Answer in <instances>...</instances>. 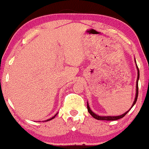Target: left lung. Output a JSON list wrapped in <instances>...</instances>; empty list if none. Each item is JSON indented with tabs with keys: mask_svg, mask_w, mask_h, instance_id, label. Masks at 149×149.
Here are the masks:
<instances>
[{
	"mask_svg": "<svg viewBox=\"0 0 149 149\" xmlns=\"http://www.w3.org/2000/svg\"><path fill=\"white\" fill-rule=\"evenodd\" d=\"M137 69H138V79H137V82H136V94H135V101H134L133 104H132V107H133V106L135 105V103H136L137 99H138V79H139L140 73H139V70H138V66H137ZM87 107H88V112L91 114V115L92 116L93 118L96 119V120H108V121H111V120H119V119H121V118H123V117H124L127 114V113L129 111H127V112H125V114H122V115H120V116H117V117H110V116H107V117H101V116L97 115V114H95V113H93L92 111H91L88 103H87ZM132 107H131V108H132Z\"/></svg>",
	"mask_w": 149,
	"mask_h": 149,
	"instance_id": "left-lung-1",
	"label": "left lung"
}]
</instances>
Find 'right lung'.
Wrapping results in <instances>:
<instances>
[{"mask_svg": "<svg viewBox=\"0 0 149 149\" xmlns=\"http://www.w3.org/2000/svg\"><path fill=\"white\" fill-rule=\"evenodd\" d=\"M56 115L55 116H54V117H52V118H51V119H48V120H47V121H49V120H52V119H54V117H56Z\"/></svg>", "mask_w": 149, "mask_h": 149, "instance_id": "obj_1", "label": "right lung"}]
</instances>
